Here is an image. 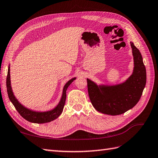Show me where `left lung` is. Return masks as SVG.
<instances>
[{
	"label": "left lung",
	"mask_w": 158,
	"mask_h": 158,
	"mask_svg": "<svg viewBox=\"0 0 158 158\" xmlns=\"http://www.w3.org/2000/svg\"><path fill=\"white\" fill-rule=\"evenodd\" d=\"M134 69L128 79L115 85H98L87 79L90 101L97 111L112 116L119 115L133 108L141 98L146 84V69L141 52L130 42Z\"/></svg>",
	"instance_id": "8db88e82"
}]
</instances>
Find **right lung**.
I'll return each mask as SVG.
<instances>
[{
	"mask_svg": "<svg viewBox=\"0 0 158 158\" xmlns=\"http://www.w3.org/2000/svg\"><path fill=\"white\" fill-rule=\"evenodd\" d=\"M76 79L74 77L69 80V81L65 84L63 91H62V98L60 99V101L57 106H56L53 110L47 112H35L31 110L27 109V108L24 107V106L21 104L17 98L15 97L13 92L12 91L11 86H10V67L8 69V73H7V77H6V88H7V93H8V96L9 100L12 102V104L15 106V108L17 110V112L19 113V114L23 117V118L27 120L29 122L34 123H49L57 118L59 116L63 110L65 100H66V91L68 87L71 85V83Z\"/></svg>",
	"mask_w": 158,
	"mask_h": 158,
	"instance_id": "1",
	"label": "right lung"
}]
</instances>
